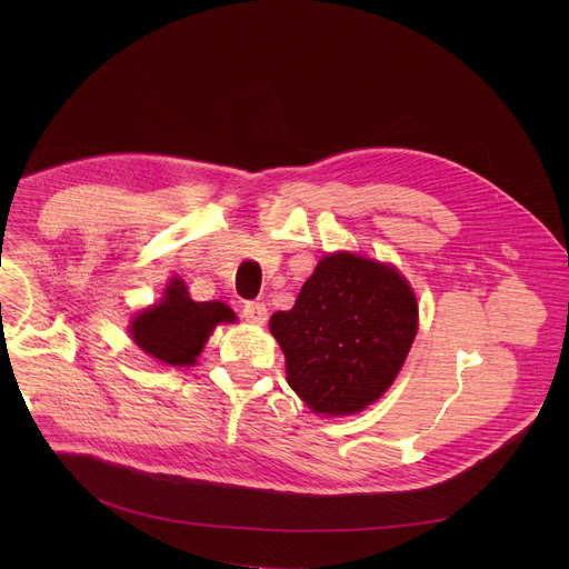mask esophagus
Returning a JSON list of instances; mask_svg holds the SVG:
<instances>
[{"label":"esophagus","instance_id":"obj_1","mask_svg":"<svg viewBox=\"0 0 569 569\" xmlns=\"http://www.w3.org/2000/svg\"><path fill=\"white\" fill-rule=\"evenodd\" d=\"M242 316L251 325H263L268 320V308L261 301H247L242 306Z\"/></svg>","mask_w":569,"mask_h":569}]
</instances>
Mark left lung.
I'll return each mask as SVG.
<instances>
[{
    "instance_id": "8db88e82",
    "label": "left lung",
    "mask_w": 569,
    "mask_h": 569,
    "mask_svg": "<svg viewBox=\"0 0 569 569\" xmlns=\"http://www.w3.org/2000/svg\"><path fill=\"white\" fill-rule=\"evenodd\" d=\"M287 382L316 412L349 416L389 389L418 332L399 272L353 253L325 256L291 311L270 318Z\"/></svg>"
}]
</instances>
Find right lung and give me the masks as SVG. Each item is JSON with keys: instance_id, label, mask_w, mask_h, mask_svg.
<instances>
[{"instance_id": "add662e5", "label": "right lung", "mask_w": 569, "mask_h": 569, "mask_svg": "<svg viewBox=\"0 0 569 569\" xmlns=\"http://www.w3.org/2000/svg\"><path fill=\"white\" fill-rule=\"evenodd\" d=\"M222 301H192L187 287L173 280L159 306L132 320V339L147 356L166 366H192L218 322H234Z\"/></svg>"}]
</instances>
